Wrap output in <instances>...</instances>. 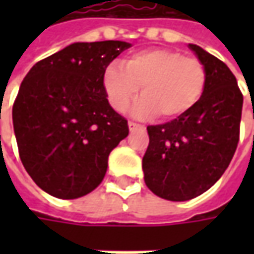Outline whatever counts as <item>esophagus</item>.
I'll use <instances>...</instances> for the list:
<instances>
[{
	"label": "esophagus",
	"mask_w": 254,
	"mask_h": 254,
	"mask_svg": "<svg viewBox=\"0 0 254 254\" xmlns=\"http://www.w3.org/2000/svg\"><path fill=\"white\" fill-rule=\"evenodd\" d=\"M128 128H130V131H135V130H144L145 127L142 124H138V123L128 122Z\"/></svg>",
	"instance_id": "1"
}]
</instances>
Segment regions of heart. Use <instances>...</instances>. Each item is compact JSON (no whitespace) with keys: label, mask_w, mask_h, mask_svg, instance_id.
<instances>
[{"label":"heart","mask_w":254,"mask_h":254,"mask_svg":"<svg viewBox=\"0 0 254 254\" xmlns=\"http://www.w3.org/2000/svg\"><path fill=\"white\" fill-rule=\"evenodd\" d=\"M206 67L198 58L175 49H147L131 55L124 67L110 64L103 74V86L112 107L124 112L140 92L132 112L138 117L158 114L174 120L199 102L206 86Z\"/></svg>","instance_id":"b5f03b06"}]
</instances>
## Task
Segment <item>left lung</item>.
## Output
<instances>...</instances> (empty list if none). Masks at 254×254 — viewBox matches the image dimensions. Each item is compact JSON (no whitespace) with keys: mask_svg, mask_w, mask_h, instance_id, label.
<instances>
[{"mask_svg":"<svg viewBox=\"0 0 254 254\" xmlns=\"http://www.w3.org/2000/svg\"><path fill=\"white\" fill-rule=\"evenodd\" d=\"M206 67V86L190 112L148 126L142 157L144 181L160 198L188 200L208 190L223 175L236 151L243 94L235 74L216 56L190 45Z\"/></svg>","mask_w":254,"mask_h":254,"instance_id":"1","label":"left lung"}]
</instances>
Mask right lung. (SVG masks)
I'll list each match as a JSON object with an SVG mask.
<instances>
[{
	"label": "right lung",
	"instance_id": "obj_1",
	"mask_svg": "<svg viewBox=\"0 0 254 254\" xmlns=\"http://www.w3.org/2000/svg\"><path fill=\"white\" fill-rule=\"evenodd\" d=\"M130 44L77 42L34 64L12 106L26 172L49 195L74 199L96 190L114 147L128 135L112 109L103 74Z\"/></svg>",
	"mask_w": 254,
	"mask_h": 254
}]
</instances>
